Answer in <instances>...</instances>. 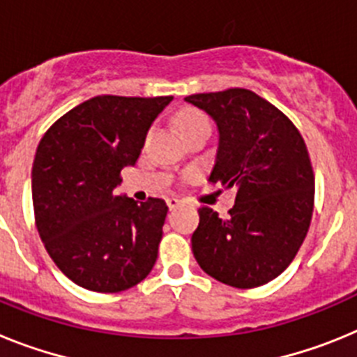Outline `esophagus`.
Wrapping results in <instances>:
<instances>
[{"label": "esophagus", "mask_w": 357, "mask_h": 357, "mask_svg": "<svg viewBox=\"0 0 357 357\" xmlns=\"http://www.w3.org/2000/svg\"><path fill=\"white\" fill-rule=\"evenodd\" d=\"M166 204H168L169 209H176V207L182 204V200H181V198H176V197H169V198H166Z\"/></svg>", "instance_id": "1"}]
</instances>
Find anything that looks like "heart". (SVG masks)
Returning <instances> with one entry per match:
<instances>
[{
    "label": "heart",
    "instance_id": "obj_1",
    "mask_svg": "<svg viewBox=\"0 0 357 357\" xmlns=\"http://www.w3.org/2000/svg\"><path fill=\"white\" fill-rule=\"evenodd\" d=\"M176 125L181 128V132L193 130L198 127H209V119L204 112L197 109H185L181 114L176 116Z\"/></svg>",
    "mask_w": 357,
    "mask_h": 357
}]
</instances>
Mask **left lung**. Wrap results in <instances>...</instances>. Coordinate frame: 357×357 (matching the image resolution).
Segmentation results:
<instances>
[{
    "label": "left lung",
    "instance_id": "obj_1",
    "mask_svg": "<svg viewBox=\"0 0 357 357\" xmlns=\"http://www.w3.org/2000/svg\"><path fill=\"white\" fill-rule=\"evenodd\" d=\"M185 102L218 127L209 182L238 189L225 220L198 209L195 259L232 288L266 284L289 266L313 216L314 175L304 139L277 107L248 89L191 94Z\"/></svg>",
    "mask_w": 357,
    "mask_h": 357
}]
</instances>
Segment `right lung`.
<instances>
[{"instance_id": "right-lung-1", "label": "right lung", "mask_w": 357, "mask_h": 357, "mask_svg": "<svg viewBox=\"0 0 357 357\" xmlns=\"http://www.w3.org/2000/svg\"><path fill=\"white\" fill-rule=\"evenodd\" d=\"M173 96H94L44 134L31 168L36 225L53 263L75 284L118 293L151 272L166 202L118 195L151 123Z\"/></svg>"}]
</instances>
